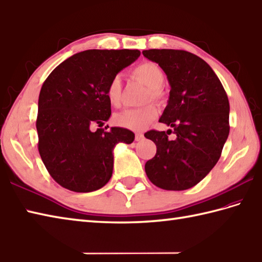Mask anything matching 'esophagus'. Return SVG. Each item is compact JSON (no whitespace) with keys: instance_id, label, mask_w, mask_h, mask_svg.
<instances>
[{"instance_id":"1","label":"esophagus","mask_w":262,"mask_h":262,"mask_svg":"<svg viewBox=\"0 0 262 262\" xmlns=\"http://www.w3.org/2000/svg\"><path fill=\"white\" fill-rule=\"evenodd\" d=\"M143 135L142 133H140V132H138V133H136V141H141V140H143Z\"/></svg>"}]
</instances>
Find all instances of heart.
Returning <instances> with one entry per match:
<instances>
[{"mask_svg": "<svg viewBox=\"0 0 262 262\" xmlns=\"http://www.w3.org/2000/svg\"><path fill=\"white\" fill-rule=\"evenodd\" d=\"M133 76L148 87L146 101H162L164 95L162 87L165 81V74L157 64L151 62H143L133 69ZM106 96L114 107H120L122 103V82L119 77L111 80L106 88ZM158 110L156 105L148 104L139 108L125 110L115 115V123L126 129L139 131L156 119Z\"/></svg>", "mask_w": 262, "mask_h": 262, "instance_id": "b5f03b06", "label": "heart"}]
</instances>
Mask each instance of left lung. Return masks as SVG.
Instances as JSON below:
<instances>
[{
    "mask_svg": "<svg viewBox=\"0 0 262 262\" xmlns=\"http://www.w3.org/2000/svg\"><path fill=\"white\" fill-rule=\"evenodd\" d=\"M142 54L166 73L170 92L159 122L172 126L176 136L168 139L172 130L145 133L157 147L145 165L146 174L161 189H190L217 164L227 140L226 92L209 64L190 52L148 50Z\"/></svg>",
    "mask_w": 262,
    "mask_h": 262,
    "instance_id": "1",
    "label": "left lung"
}]
</instances>
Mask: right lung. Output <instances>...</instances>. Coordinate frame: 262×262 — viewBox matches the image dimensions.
Masks as SVG:
<instances>
[{
	"label": "right lung",
	"mask_w": 262,
	"mask_h": 262,
	"mask_svg": "<svg viewBox=\"0 0 262 262\" xmlns=\"http://www.w3.org/2000/svg\"><path fill=\"white\" fill-rule=\"evenodd\" d=\"M140 56L138 50H88L57 66L42 83L36 127L38 150L50 175L74 192L96 191L113 173V149L131 143L123 127H99L111 116L106 88L112 79Z\"/></svg>",
	"instance_id": "add662e5"
}]
</instances>
